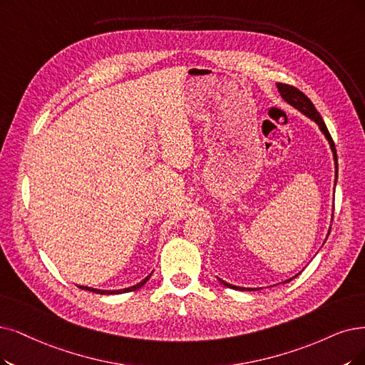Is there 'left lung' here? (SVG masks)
I'll return each instance as SVG.
<instances>
[{
	"label": "left lung",
	"instance_id": "obj_1",
	"mask_svg": "<svg viewBox=\"0 0 365 365\" xmlns=\"http://www.w3.org/2000/svg\"><path fill=\"white\" fill-rule=\"evenodd\" d=\"M277 88H279V93L280 96L287 101L289 105H292L294 108H297L299 112H302L304 115H307L310 120H313L319 128L322 130V133L325 135V138L328 139L329 145H331V150H332V154H334V160H335V181H337V151H335V145H334V140L328 132V128L322 120V116H320V113L316 110L314 105L312 103V100L305 96L302 91H299L298 88H295V86L292 85H287V83H277ZM331 230V229H329ZM292 279H289L287 282H290ZM218 282H220L222 284H225L226 287H230V289H235V290H255V289H250V287H240V286H233V284H229L223 280L218 279ZM286 282V283H287Z\"/></svg>",
	"mask_w": 365,
	"mask_h": 365
}]
</instances>
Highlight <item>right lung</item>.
<instances>
[{
	"mask_svg": "<svg viewBox=\"0 0 365 365\" xmlns=\"http://www.w3.org/2000/svg\"><path fill=\"white\" fill-rule=\"evenodd\" d=\"M150 277H151V274H150L148 277H145V279H143L140 283H138V284H135V286H132V287L121 289V290H100V289H93V287H88V286H79V287H81V289H85V290H90V292H96V294H100V295H116V294L132 292V290H136V289L142 287L145 283H147V282L150 280Z\"/></svg>",
	"mask_w": 365,
	"mask_h": 365,
	"instance_id": "right-lung-1",
	"label": "right lung"
}]
</instances>
